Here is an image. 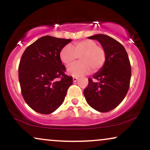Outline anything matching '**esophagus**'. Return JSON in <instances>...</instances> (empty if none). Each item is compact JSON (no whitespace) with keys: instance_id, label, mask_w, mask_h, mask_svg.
Returning a JSON list of instances; mask_svg holds the SVG:
<instances>
[{"instance_id":"obj_1","label":"esophagus","mask_w":150,"mask_h":150,"mask_svg":"<svg viewBox=\"0 0 150 150\" xmlns=\"http://www.w3.org/2000/svg\"><path fill=\"white\" fill-rule=\"evenodd\" d=\"M73 82H77V81L78 80V77H73Z\"/></svg>"}]
</instances>
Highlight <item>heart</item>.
I'll list each match as a JSON object with an SVG mask.
<instances>
[{"label":"heart","mask_w":150,"mask_h":150,"mask_svg":"<svg viewBox=\"0 0 150 150\" xmlns=\"http://www.w3.org/2000/svg\"><path fill=\"white\" fill-rule=\"evenodd\" d=\"M79 56L80 61L69 65L67 72L72 76L87 75L92 70L96 73L102 68L106 61L104 49L92 40H83L74 43L71 46H65L61 50L59 57L62 63L68 65Z\"/></svg>","instance_id":"obj_1"}]
</instances>
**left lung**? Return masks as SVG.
<instances>
[{
	"label": "left lung",
	"mask_w": 150,
	"mask_h": 150,
	"mask_svg": "<svg viewBox=\"0 0 150 150\" xmlns=\"http://www.w3.org/2000/svg\"><path fill=\"white\" fill-rule=\"evenodd\" d=\"M102 46L106 53L104 66L93 78L89 79L84 95L91 107L99 112H108L123 100L130 86L131 67L125 48L116 39L105 34L87 37Z\"/></svg>",
	"instance_id": "1"
}]
</instances>
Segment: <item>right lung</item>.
Listing matches in <instances>:
<instances>
[{"label": "right lung", "instance_id": "right-lung-1", "mask_svg": "<svg viewBox=\"0 0 150 150\" xmlns=\"http://www.w3.org/2000/svg\"><path fill=\"white\" fill-rule=\"evenodd\" d=\"M71 41L44 36L22 54L18 69L22 94L38 113L49 114L56 111L73 84V77L65 75V67L59 57L61 50Z\"/></svg>", "mask_w": 150, "mask_h": 150}]
</instances>
